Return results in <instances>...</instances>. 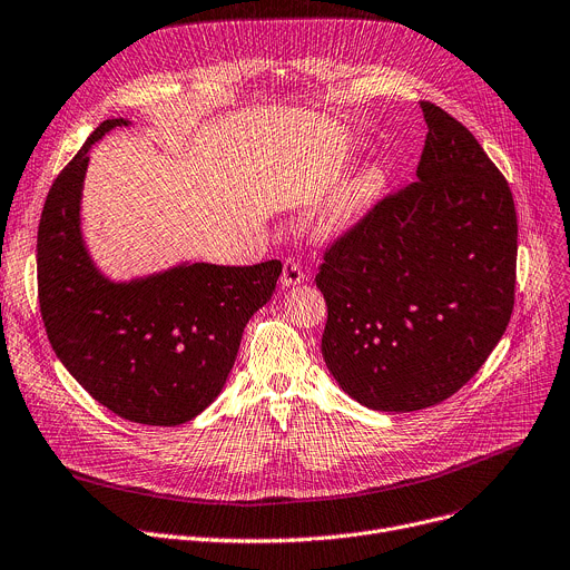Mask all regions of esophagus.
I'll return each instance as SVG.
<instances>
[{
    "instance_id": "34e87169",
    "label": "esophagus",
    "mask_w": 570,
    "mask_h": 570,
    "mask_svg": "<svg viewBox=\"0 0 570 570\" xmlns=\"http://www.w3.org/2000/svg\"><path fill=\"white\" fill-rule=\"evenodd\" d=\"M305 279H307V268H305V265H302L295 258H286L279 284L282 286H295V284H302Z\"/></svg>"
}]
</instances>
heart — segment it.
<instances>
[{
	"instance_id": "b5f03b06",
	"label": "heart",
	"mask_w": 570,
	"mask_h": 570,
	"mask_svg": "<svg viewBox=\"0 0 570 570\" xmlns=\"http://www.w3.org/2000/svg\"><path fill=\"white\" fill-rule=\"evenodd\" d=\"M381 185H383V178L373 169L357 174L338 193V197L334 202V219L348 222V219L357 217L377 197V193H381Z\"/></svg>"
}]
</instances>
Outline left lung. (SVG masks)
<instances>
[{
    "label": "left lung",
    "instance_id": "obj_1",
    "mask_svg": "<svg viewBox=\"0 0 570 570\" xmlns=\"http://www.w3.org/2000/svg\"><path fill=\"white\" fill-rule=\"evenodd\" d=\"M416 180L377 199L323 249V360L371 410L456 394L502 338L515 302L518 219L476 137L422 100Z\"/></svg>",
    "mask_w": 570,
    "mask_h": 570
}]
</instances>
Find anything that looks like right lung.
Segmentation results:
<instances>
[{
	"instance_id": "1",
	"label": "right lung",
	"mask_w": 570,
	"mask_h": 570,
	"mask_svg": "<svg viewBox=\"0 0 570 570\" xmlns=\"http://www.w3.org/2000/svg\"><path fill=\"white\" fill-rule=\"evenodd\" d=\"M124 119L102 121L55 178L38 224V305L52 351L100 405L148 426H178L226 383L247 321L273 297L282 261L180 265L111 284L80 236L89 148Z\"/></svg>"
}]
</instances>
